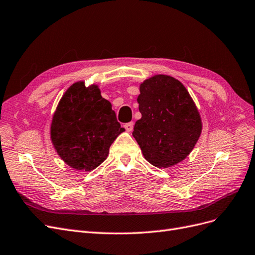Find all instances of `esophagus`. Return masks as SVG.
Listing matches in <instances>:
<instances>
[{"mask_svg":"<svg viewBox=\"0 0 255 255\" xmlns=\"http://www.w3.org/2000/svg\"><path fill=\"white\" fill-rule=\"evenodd\" d=\"M133 126H134V123H133V122L127 123V124H125V125H124L125 129L128 131V132H131V131L133 130Z\"/></svg>","mask_w":255,"mask_h":255,"instance_id":"34e87169","label":"esophagus"}]
</instances>
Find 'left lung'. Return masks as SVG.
I'll use <instances>...</instances> for the list:
<instances>
[{
  "label": "left lung",
  "instance_id": "1",
  "mask_svg": "<svg viewBox=\"0 0 255 255\" xmlns=\"http://www.w3.org/2000/svg\"><path fill=\"white\" fill-rule=\"evenodd\" d=\"M138 110L132 135L147 161L172 167L192 151L202 133L200 112L184 85L170 75L156 74L139 85Z\"/></svg>",
  "mask_w": 255,
  "mask_h": 255
}]
</instances>
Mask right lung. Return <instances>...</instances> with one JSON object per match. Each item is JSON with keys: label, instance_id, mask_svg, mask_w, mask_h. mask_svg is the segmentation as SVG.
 Instances as JSON below:
<instances>
[{"label": "right lung", "instance_id": "right-lung-1", "mask_svg": "<svg viewBox=\"0 0 255 255\" xmlns=\"http://www.w3.org/2000/svg\"><path fill=\"white\" fill-rule=\"evenodd\" d=\"M121 128L109 101L98 85L72 84L59 102L51 121L50 137L60 157L79 171H91L108 156Z\"/></svg>", "mask_w": 255, "mask_h": 255}]
</instances>
